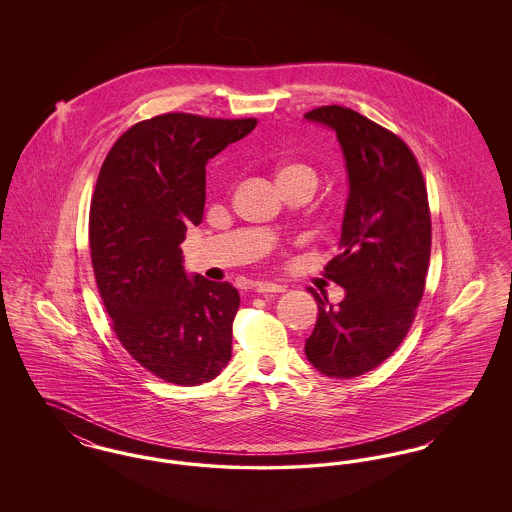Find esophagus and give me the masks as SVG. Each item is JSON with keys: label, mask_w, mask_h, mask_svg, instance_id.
<instances>
[{"label": "esophagus", "mask_w": 512, "mask_h": 512, "mask_svg": "<svg viewBox=\"0 0 512 512\" xmlns=\"http://www.w3.org/2000/svg\"><path fill=\"white\" fill-rule=\"evenodd\" d=\"M255 292L282 293L286 292V288H284V286H280V284H272V282H257V284H255Z\"/></svg>", "instance_id": "obj_1"}]
</instances>
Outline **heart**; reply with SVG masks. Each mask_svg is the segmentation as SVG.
<instances>
[{"label": "heart", "instance_id": "b5f03b06", "mask_svg": "<svg viewBox=\"0 0 512 512\" xmlns=\"http://www.w3.org/2000/svg\"><path fill=\"white\" fill-rule=\"evenodd\" d=\"M292 174H313V171L309 167H305V165H284L278 171V176H292Z\"/></svg>", "mask_w": 512, "mask_h": 512}]
</instances>
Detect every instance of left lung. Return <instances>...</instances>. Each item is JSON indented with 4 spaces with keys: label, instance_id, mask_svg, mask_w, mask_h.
<instances>
[{
    "label": "left lung",
    "instance_id": "8db88e82",
    "mask_svg": "<svg viewBox=\"0 0 512 512\" xmlns=\"http://www.w3.org/2000/svg\"><path fill=\"white\" fill-rule=\"evenodd\" d=\"M336 132L349 194L338 251L326 276L345 290L338 307L320 297L305 355L330 378H355L384 363L413 324L432 247L428 194L407 144L353 109L305 115Z\"/></svg>",
    "mask_w": 512,
    "mask_h": 512
}]
</instances>
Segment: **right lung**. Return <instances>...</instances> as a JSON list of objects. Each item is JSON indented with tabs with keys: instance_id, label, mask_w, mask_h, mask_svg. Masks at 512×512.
I'll use <instances>...</instances> for the list:
<instances>
[{
	"instance_id": "obj_1",
	"label": "right lung",
	"mask_w": 512,
	"mask_h": 512,
	"mask_svg": "<svg viewBox=\"0 0 512 512\" xmlns=\"http://www.w3.org/2000/svg\"><path fill=\"white\" fill-rule=\"evenodd\" d=\"M255 119L169 113L138 122L111 147L90 209L101 299L124 349L155 376L197 386L232 357L238 290L184 268L180 244L205 205V165Z\"/></svg>"
}]
</instances>
